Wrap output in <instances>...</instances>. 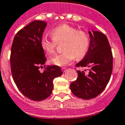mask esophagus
<instances>
[{"label":"esophagus","mask_w":125,"mask_h":125,"mask_svg":"<svg viewBox=\"0 0 125 125\" xmlns=\"http://www.w3.org/2000/svg\"><path fill=\"white\" fill-rule=\"evenodd\" d=\"M62 71L63 72V73H64V72H66V70H67V69H66V68H64V67H62Z\"/></svg>","instance_id":"1"}]
</instances>
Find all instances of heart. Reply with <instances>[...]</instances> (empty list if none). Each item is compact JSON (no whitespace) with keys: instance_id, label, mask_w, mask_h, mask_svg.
Wrapping results in <instances>:
<instances>
[{"instance_id":"obj_1","label":"heart","mask_w":125,"mask_h":125,"mask_svg":"<svg viewBox=\"0 0 125 125\" xmlns=\"http://www.w3.org/2000/svg\"><path fill=\"white\" fill-rule=\"evenodd\" d=\"M52 38L44 36L41 44L47 54L54 53L57 43H62V53L56 54L51 60L56 66H64L71 64L76 58L81 59L86 56L91 46V36L84 31H79L69 24H61L51 31Z\"/></svg>"}]
</instances>
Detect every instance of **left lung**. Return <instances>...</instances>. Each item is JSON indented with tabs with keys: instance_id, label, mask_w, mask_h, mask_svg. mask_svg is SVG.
Segmentation results:
<instances>
[{
	"instance_id": "1",
	"label": "left lung",
	"mask_w": 125,
	"mask_h": 125,
	"mask_svg": "<svg viewBox=\"0 0 125 125\" xmlns=\"http://www.w3.org/2000/svg\"><path fill=\"white\" fill-rule=\"evenodd\" d=\"M91 36L90 49L84 59L76 64L77 67H85L88 73L77 71L78 78L70 88L77 97L91 99L103 91L111 79L113 71V54L108 39L99 31H89Z\"/></svg>"
}]
</instances>
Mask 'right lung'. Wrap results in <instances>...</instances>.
<instances>
[{"mask_svg":"<svg viewBox=\"0 0 125 125\" xmlns=\"http://www.w3.org/2000/svg\"><path fill=\"white\" fill-rule=\"evenodd\" d=\"M46 25L41 21L29 23L16 33L11 47L10 61L13 80L24 96L35 101L48 98L53 89V79L62 74L56 65L46 66L43 73L39 71L46 60L41 44Z\"/></svg>","mask_w":125,"mask_h":125,"instance_id":"add662e5","label":"right lung"}]
</instances>
